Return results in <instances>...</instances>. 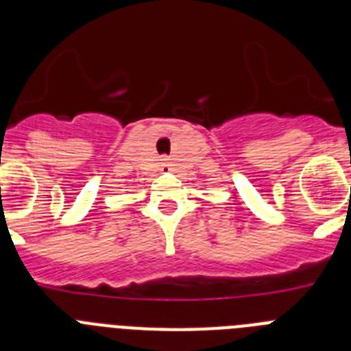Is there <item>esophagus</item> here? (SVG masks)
Wrapping results in <instances>:
<instances>
[{
    "instance_id": "1",
    "label": "esophagus",
    "mask_w": 351,
    "mask_h": 351,
    "mask_svg": "<svg viewBox=\"0 0 351 351\" xmlns=\"http://www.w3.org/2000/svg\"><path fill=\"white\" fill-rule=\"evenodd\" d=\"M161 163H163V167H167V158H163V160H161Z\"/></svg>"
}]
</instances>
